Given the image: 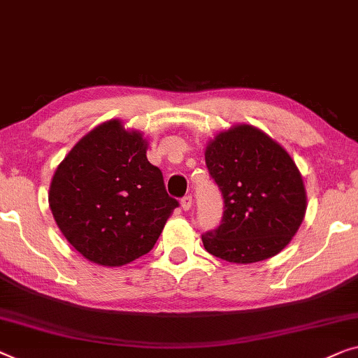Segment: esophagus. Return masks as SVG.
<instances>
[{"mask_svg":"<svg viewBox=\"0 0 358 358\" xmlns=\"http://www.w3.org/2000/svg\"><path fill=\"white\" fill-rule=\"evenodd\" d=\"M192 203H194V200H192V195H185L180 199V206H182L184 211H189L192 208Z\"/></svg>","mask_w":358,"mask_h":358,"instance_id":"34e87169","label":"esophagus"}]
</instances>
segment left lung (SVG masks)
<instances>
[{
  "label": "left lung",
  "instance_id": "8db88e82",
  "mask_svg": "<svg viewBox=\"0 0 358 358\" xmlns=\"http://www.w3.org/2000/svg\"><path fill=\"white\" fill-rule=\"evenodd\" d=\"M205 163L224 201L220 226L201 236L206 252L231 263L281 252L307 210L302 176L286 150L243 124L216 136Z\"/></svg>",
  "mask_w": 358,
  "mask_h": 358
}]
</instances>
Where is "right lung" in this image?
<instances>
[{"label":"right lung","mask_w":358,"mask_h":358,"mask_svg":"<svg viewBox=\"0 0 358 358\" xmlns=\"http://www.w3.org/2000/svg\"><path fill=\"white\" fill-rule=\"evenodd\" d=\"M48 201L71 245L105 266L152 250L179 206L162 169L147 159V142L119 121L93 129L71 150L53 176Z\"/></svg>","instance_id":"1"}]
</instances>
